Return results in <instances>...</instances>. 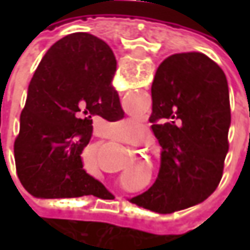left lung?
Masks as SVG:
<instances>
[{
  "instance_id": "8db88e82",
  "label": "left lung",
  "mask_w": 250,
  "mask_h": 250,
  "mask_svg": "<svg viewBox=\"0 0 250 250\" xmlns=\"http://www.w3.org/2000/svg\"><path fill=\"white\" fill-rule=\"evenodd\" d=\"M151 100L161 168L153 187L130 202L168 214L206 200L223 177L231 125L226 73L202 53L169 55L157 68Z\"/></svg>"
}]
</instances>
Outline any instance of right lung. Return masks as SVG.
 Segmentation results:
<instances>
[{
    "label": "right lung",
    "mask_w": 250,
    "mask_h": 250,
    "mask_svg": "<svg viewBox=\"0 0 250 250\" xmlns=\"http://www.w3.org/2000/svg\"><path fill=\"white\" fill-rule=\"evenodd\" d=\"M117 61L108 44L89 33H72L53 44L27 87L14 153L18 178L37 199L100 193L86 174L81 153L89 145L93 118L124 117L111 86Z\"/></svg>",
    "instance_id": "right-lung-1"
}]
</instances>
